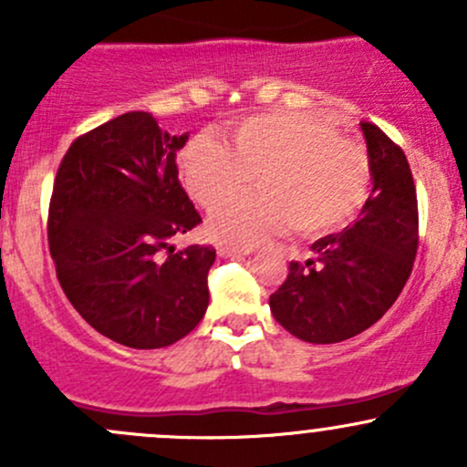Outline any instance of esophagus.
I'll return each mask as SVG.
<instances>
[{"label": "esophagus", "mask_w": 467, "mask_h": 467, "mask_svg": "<svg viewBox=\"0 0 467 467\" xmlns=\"http://www.w3.org/2000/svg\"><path fill=\"white\" fill-rule=\"evenodd\" d=\"M216 253H219L221 257H242V255H251L253 248L233 246V244H216Z\"/></svg>", "instance_id": "1"}]
</instances>
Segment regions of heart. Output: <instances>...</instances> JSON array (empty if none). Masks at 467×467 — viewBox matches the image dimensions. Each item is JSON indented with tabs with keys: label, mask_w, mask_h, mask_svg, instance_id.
<instances>
[{
	"label": "heart",
	"mask_w": 467,
	"mask_h": 467,
	"mask_svg": "<svg viewBox=\"0 0 467 467\" xmlns=\"http://www.w3.org/2000/svg\"><path fill=\"white\" fill-rule=\"evenodd\" d=\"M187 194L203 207L258 181L257 195L229 200L210 216L216 239L253 246L294 223L300 234L343 228L368 199L370 160L361 144L312 115L248 117L233 144L212 135L192 138L178 155Z\"/></svg>",
	"instance_id": "1"
}]
</instances>
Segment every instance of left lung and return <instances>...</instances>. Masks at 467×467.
Listing matches in <instances>:
<instances>
[{
	"label": "left lung",
	"mask_w": 467,
	"mask_h": 467,
	"mask_svg": "<svg viewBox=\"0 0 467 467\" xmlns=\"http://www.w3.org/2000/svg\"><path fill=\"white\" fill-rule=\"evenodd\" d=\"M373 192L343 233L312 244L271 294V314L307 343H338L375 325L398 300L418 251V201L407 155L375 124L361 121Z\"/></svg>",
	"instance_id": "obj_1"
}]
</instances>
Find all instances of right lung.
<instances>
[{
  "mask_svg": "<svg viewBox=\"0 0 467 467\" xmlns=\"http://www.w3.org/2000/svg\"><path fill=\"white\" fill-rule=\"evenodd\" d=\"M169 135L126 112L74 140L49 203V251L69 303L99 334L138 350L181 341L205 317L212 246L173 251L201 223Z\"/></svg>",
  "mask_w": 467,
  "mask_h": 467,
  "instance_id": "add662e5",
  "label": "right lung"
}]
</instances>
